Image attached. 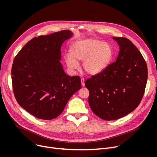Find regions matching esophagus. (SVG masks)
Masks as SVG:
<instances>
[{"label":"esophagus","mask_w":157,"mask_h":157,"mask_svg":"<svg viewBox=\"0 0 157 157\" xmlns=\"http://www.w3.org/2000/svg\"><path fill=\"white\" fill-rule=\"evenodd\" d=\"M81 83L82 86H85V78H81Z\"/></svg>","instance_id":"1"}]
</instances>
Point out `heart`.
Segmentation results:
<instances>
[{
  "instance_id": "b5f03b06",
  "label": "heart",
  "mask_w": 157,
  "mask_h": 157,
  "mask_svg": "<svg viewBox=\"0 0 157 157\" xmlns=\"http://www.w3.org/2000/svg\"><path fill=\"white\" fill-rule=\"evenodd\" d=\"M71 55L64 56L67 67L76 69L78 62L83 60L82 68L90 75H96L105 69L113 58L111 45L97 39H85L73 43L70 48Z\"/></svg>"
}]
</instances>
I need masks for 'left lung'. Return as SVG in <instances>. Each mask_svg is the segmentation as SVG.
Segmentation results:
<instances>
[{"instance_id": "left-lung-1", "label": "left lung", "mask_w": 157, "mask_h": 157, "mask_svg": "<svg viewBox=\"0 0 157 157\" xmlns=\"http://www.w3.org/2000/svg\"><path fill=\"white\" fill-rule=\"evenodd\" d=\"M120 46L116 62L85 81L92 111L104 120H115L133 111L141 102L147 79L146 61L125 37H113Z\"/></svg>"}]
</instances>
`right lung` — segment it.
<instances>
[{"label": "right lung", "mask_w": 157, "mask_h": 157, "mask_svg": "<svg viewBox=\"0 0 157 157\" xmlns=\"http://www.w3.org/2000/svg\"><path fill=\"white\" fill-rule=\"evenodd\" d=\"M72 36L64 30L34 37L14 57L11 78L15 98L37 118L49 120L59 116L81 88L80 77L67 75L60 62L61 46Z\"/></svg>", "instance_id": "1"}]
</instances>
